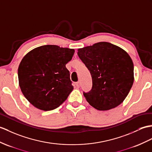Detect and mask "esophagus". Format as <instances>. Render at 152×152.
Instances as JSON below:
<instances>
[{"mask_svg": "<svg viewBox=\"0 0 152 152\" xmlns=\"http://www.w3.org/2000/svg\"><path fill=\"white\" fill-rule=\"evenodd\" d=\"M75 86H77V88H79L80 86V82H77L75 83Z\"/></svg>", "mask_w": 152, "mask_h": 152, "instance_id": "esophagus-1", "label": "esophagus"}]
</instances>
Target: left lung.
Masks as SVG:
<instances>
[{"label": "left lung", "mask_w": 152, "mask_h": 152, "mask_svg": "<svg viewBox=\"0 0 152 152\" xmlns=\"http://www.w3.org/2000/svg\"><path fill=\"white\" fill-rule=\"evenodd\" d=\"M78 56L90 70L93 86L86 101L100 111L115 108L127 97L134 80V63L121 48L107 42L78 49Z\"/></svg>", "instance_id": "8db88e82"}]
</instances>
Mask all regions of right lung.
Returning <instances> with one entry per match:
<instances>
[{"label": "right lung", "mask_w": 152, "mask_h": 152, "mask_svg": "<svg viewBox=\"0 0 152 152\" xmlns=\"http://www.w3.org/2000/svg\"><path fill=\"white\" fill-rule=\"evenodd\" d=\"M75 50L57 45L35 48L22 59L18 83L24 97L35 108L50 111L58 108L73 90L66 64Z\"/></svg>", "instance_id": "obj_1"}]
</instances>
